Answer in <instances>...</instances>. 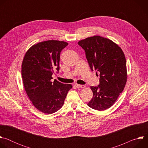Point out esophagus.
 Returning a JSON list of instances; mask_svg holds the SVG:
<instances>
[{
  "label": "esophagus",
  "mask_w": 148,
  "mask_h": 148,
  "mask_svg": "<svg viewBox=\"0 0 148 148\" xmlns=\"http://www.w3.org/2000/svg\"><path fill=\"white\" fill-rule=\"evenodd\" d=\"M75 86L78 88H84L86 87L84 85H79V84H75Z\"/></svg>",
  "instance_id": "obj_1"
}]
</instances>
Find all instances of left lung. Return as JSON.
Segmentation results:
<instances>
[{
	"mask_svg": "<svg viewBox=\"0 0 148 148\" xmlns=\"http://www.w3.org/2000/svg\"><path fill=\"white\" fill-rule=\"evenodd\" d=\"M78 44L86 51L92 71L99 72V84L90 87L93 97L88 106L104 111L115 102L127 81L125 54L121 48L111 40L94 36L81 40Z\"/></svg>",
	"mask_w": 148,
	"mask_h": 148,
	"instance_id": "left-lung-1",
	"label": "left lung"
}]
</instances>
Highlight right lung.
Instances as JSON below:
<instances>
[{
	"label": "right lung",
	"instance_id": "add662e5",
	"mask_svg": "<svg viewBox=\"0 0 148 148\" xmlns=\"http://www.w3.org/2000/svg\"><path fill=\"white\" fill-rule=\"evenodd\" d=\"M67 42L50 40L33 45L26 53L22 64V75L26 92L40 111L51 114L64 104L71 84L53 82L52 74L59 70L61 50Z\"/></svg>",
	"mask_w": 148,
	"mask_h": 148
}]
</instances>
